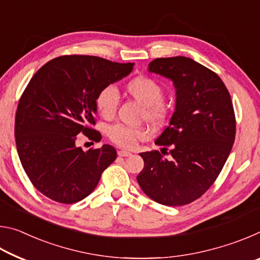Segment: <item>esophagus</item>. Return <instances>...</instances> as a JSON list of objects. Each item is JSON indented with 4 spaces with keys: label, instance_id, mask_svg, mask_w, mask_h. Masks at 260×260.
<instances>
[{
    "label": "esophagus",
    "instance_id": "1",
    "mask_svg": "<svg viewBox=\"0 0 260 260\" xmlns=\"http://www.w3.org/2000/svg\"><path fill=\"white\" fill-rule=\"evenodd\" d=\"M118 155H119L120 157H128L132 155V153L129 151H126V150H119L118 151Z\"/></svg>",
    "mask_w": 260,
    "mask_h": 260
}]
</instances>
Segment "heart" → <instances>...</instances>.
<instances>
[{
  "instance_id": "1",
  "label": "heart",
  "mask_w": 260,
  "mask_h": 260,
  "mask_svg": "<svg viewBox=\"0 0 260 260\" xmlns=\"http://www.w3.org/2000/svg\"><path fill=\"white\" fill-rule=\"evenodd\" d=\"M125 91L132 99L143 105L142 117L152 125H160L167 117V105L162 102L164 89L156 80L139 76L126 83ZM118 99L117 91L112 86H105L95 98V105L99 113L104 118H112L117 111ZM109 138L122 148H133L139 140L146 138V132L135 127L125 125H114L110 127Z\"/></svg>"
}]
</instances>
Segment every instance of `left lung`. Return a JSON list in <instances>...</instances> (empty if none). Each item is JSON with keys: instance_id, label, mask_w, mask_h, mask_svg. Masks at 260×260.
Instances as JSON below:
<instances>
[{"instance_id": "obj_1", "label": "left lung", "mask_w": 260, "mask_h": 260, "mask_svg": "<svg viewBox=\"0 0 260 260\" xmlns=\"http://www.w3.org/2000/svg\"><path fill=\"white\" fill-rule=\"evenodd\" d=\"M148 71L170 79L175 88L174 113L155 141L161 152L170 147L172 158H162L159 151L140 153L144 167L136 180L157 203H191L212 186L233 148L231 95L218 74L188 57L156 58Z\"/></svg>"}]
</instances>
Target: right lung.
Here are the masks:
<instances>
[{"mask_svg": "<svg viewBox=\"0 0 260 260\" xmlns=\"http://www.w3.org/2000/svg\"><path fill=\"white\" fill-rule=\"evenodd\" d=\"M134 63L71 55L48 61L30 79L16 113L15 138L21 165L33 186L50 200L72 204L98 186L117 158L109 144L83 151L78 135L101 140L95 125V98L121 80Z\"/></svg>", "mask_w": 260, "mask_h": 260, "instance_id": "1", "label": "right lung"}]
</instances>
